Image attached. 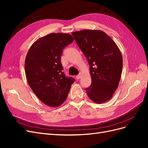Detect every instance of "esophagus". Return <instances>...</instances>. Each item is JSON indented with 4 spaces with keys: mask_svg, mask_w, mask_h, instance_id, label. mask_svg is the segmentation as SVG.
Here are the masks:
<instances>
[{
    "mask_svg": "<svg viewBox=\"0 0 148 148\" xmlns=\"http://www.w3.org/2000/svg\"><path fill=\"white\" fill-rule=\"evenodd\" d=\"M82 77V74L81 73H79V75H77V77H76V78H77V79H79L80 78Z\"/></svg>",
    "mask_w": 148,
    "mask_h": 148,
    "instance_id": "34e87169",
    "label": "esophagus"
}]
</instances>
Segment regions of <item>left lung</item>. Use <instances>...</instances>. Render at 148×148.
I'll return each instance as SVG.
<instances>
[{
  "instance_id": "obj_1",
  "label": "left lung",
  "mask_w": 148,
  "mask_h": 148,
  "mask_svg": "<svg viewBox=\"0 0 148 148\" xmlns=\"http://www.w3.org/2000/svg\"><path fill=\"white\" fill-rule=\"evenodd\" d=\"M89 64L91 84L86 89L89 99L97 104L110 99L117 89L123 59L109 36L99 29H83L71 33Z\"/></svg>"
}]
</instances>
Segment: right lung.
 <instances>
[{
	"label": "right lung",
	"instance_id": "1",
	"mask_svg": "<svg viewBox=\"0 0 148 148\" xmlns=\"http://www.w3.org/2000/svg\"><path fill=\"white\" fill-rule=\"evenodd\" d=\"M73 40L70 34H49L37 39L26 55L25 70L29 86L39 100L49 107L63 104L75 82L62 72L61 64L63 49Z\"/></svg>",
	"mask_w": 148,
	"mask_h": 148
}]
</instances>
